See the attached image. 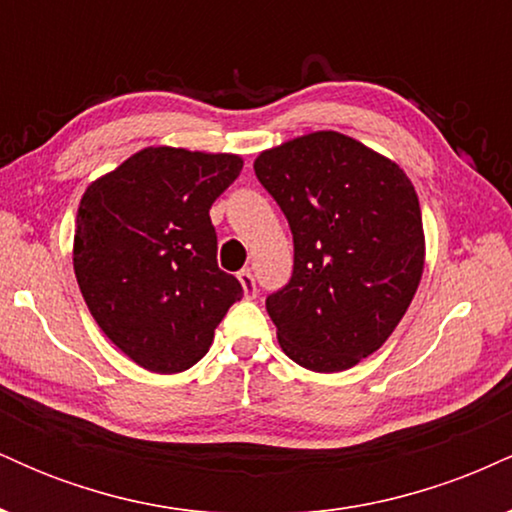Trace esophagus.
<instances>
[{
	"instance_id": "esophagus-1",
	"label": "esophagus",
	"mask_w": 512,
	"mask_h": 512,
	"mask_svg": "<svg viewBox=\"0 0 512 512\" xmlns=\"http://www.w3.org/2000/svg\"><path fill=\"white\" fill-rule=\"evenodd\" d=\"M238 281H240V286H243L245 296H248V298H255L257 296L255 276H252L250 269H243V272H238Z\"/></svg>"
}]
</instances>
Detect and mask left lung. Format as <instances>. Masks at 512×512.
I'll return each mask as SVG.
<instances>
[{"label": "left lung", "mask_w": 512, "mask_h": 512, "mask_svg": "<svg viewBox=\"0 0 512 512\" xmlns=\"http://www.w3.org/2000/svg\"><path fill=\"white\" fill-rule=\"evenodd\" d=\"M255 175L293 233V274L267 298L284 354L339 373L378 351L424 274L426 240L402 168L322 129L255 158Z\"/></svg>", "instance_id": "8db88e82"}]
</instances>
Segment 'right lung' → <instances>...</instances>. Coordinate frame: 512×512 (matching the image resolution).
I'll use <instances>...</instances> for the list:
<instances>
[{"label": "right lung", "instance_id": "right-lung-1", "mask_svg": "<svg viewBox=\"0 0 512 512\" xmlns=\"http://www.w3.org/2000/svg\"><path fill=\"white\" fill-rule=\"evenodd\" d=\"M236 154L149 146L86 187L74 274L93 320L151 373H182L209 351L243 298L216 264L209 209L238 178Z\"/></svg>", "mask_w": 512, "mask_h": 512}]
</instances>
